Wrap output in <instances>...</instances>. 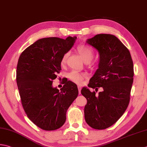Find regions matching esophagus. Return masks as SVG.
I'll return each mask as SVG.
<instances>
[{"label": "esophagus", "mask_w": 147, "mask_h": 147, "mask_svg": "<svg viewBox=\"0 0 147 147\" xmlns=\"http://www.w3.org/2000/svg\"><path fill=\"white\" fill-rule=\"evenodd\" d=\"M78 91H79V94H81V90H82V87L81 86H78Z\"/></svg>", "instance_id": "esophagus-1"}]
</instances>
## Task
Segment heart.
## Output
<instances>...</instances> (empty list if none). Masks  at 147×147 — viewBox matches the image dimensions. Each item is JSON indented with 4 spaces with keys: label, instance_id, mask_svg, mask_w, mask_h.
<instances>
[{
    "label": "heart",
    "instance_id": "b5f03b06",
    "mask_svg": "<svg viewBox=\"0 0 147 147\" xmlns=\"http://www.w3.org/2000/svg\"><path fill=\"white\" fill-rule=\"evenodd\" d=\"M76 51H78L82 59L84 60L85 62H90L94 56V52L93 49L88 47V45L85 44H81L76 47ZM68 53H65L61 57L60 59V64L64 65L66 61H67ZM86 77V74L84 73H79L76 71H72L68 74V78L71 82H73L77 84H80L83 81V80Z\"/></svg>",
    "mask_w": 147,
    "mask_h": 147
}]
</instances>
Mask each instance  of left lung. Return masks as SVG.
Instances as JSON below:
<instances>
[{
    "mask_svg": "<svg viewBox=\"0 0 147 147\" xmlns=\"http://www.w3.org/2000/svg\"><path fill=\"white\" fill-rule=\"evenodd\" d=\"M99 51V68L91 78L89 87L103 91L95 95L83 88L81 93L87 100L85 119L95 129L110 127L124 113L130 101L134 67L130 52L115 36L100 34L87 40Z\"/></svg>",
    "mask_w": 147,
    "mask_h": 147,
    "instance_id": "1",
    "label": "left lung"
}]
</instances>
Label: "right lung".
I'll use <instances>...</instances> for the list:
<instances>
[{
  "label": "right lung",
  "mask_w": 147,
  "mask_h": 147,
  "mask_svg": "<svg viewBox=\"0 0 147 147\" xmlns=\"http://www.w3.org/2000/svg\"><path fill=\"white\" fill-rule=\"evenodd\" d=\"M76 39L69 36L65 39L55 37L39 39L19 57L16 82L22 105L28 119L43 130L62 127L67 109L78 95L77 85L70 81L60 90L52 87L53 80L61 70V57Z\"/></svg>",
  "instance_id": "1"
}]
</instances>
